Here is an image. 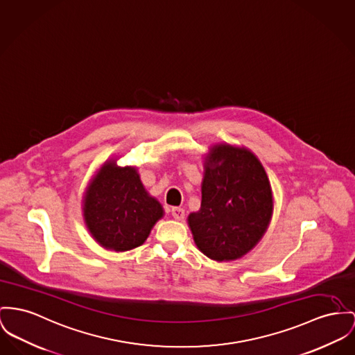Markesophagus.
Instances as JSON below:
<instances>
[{
	"instance_id": "34e87169",
	"label": "esophagus",
	"mask_w": 355,
	"mask_h": 355,
	"mask_svg": "<svg viewBox=\"0 0 355 355\" xmlns=\"http://www.w3.org/2000/svg\"><path fill=\"white\" fill-rule=\"evenodd\" d=\"M171 214H172V216L176 219V220H183L184 219V210L182 209V207H172V210H171Z\"/></svg>"
}]
</instances>
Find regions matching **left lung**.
I'll return each instance as SVG.
<instances>
[{"label":"left lung","mask_w":355,"mask_h":355,"mask_svg":"<svg viewBox=\"0 0 355 355\" xmlns=\"http://www.w3.org/2000/svg\"><path fill=\"white\" fill-rule=\"evenodd\" d=\"M200 210L189 215L198 249L214 261L249 253L265 234L273 213L268 175L246 148L216 144L205 157Z\"/></svg>","instance_id":"left-lung-1"}]
</instances>
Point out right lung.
<instances>
[{
	"instance_id": "add662e5",
	"label": "right lung",
	"mask_w": 355,
	"mask_h": 355,
	"mask_svg": "<svg viewBox=\"0 0 355 355\" xmlns=\"http://www.w3.org/2000/svg\"><path fill=\"white\" fill-rule=\"evenodd\" d=\"M164 210L144 189L135 166L109 160L99 168L83 196L85 223L107 250L126 252L142 245Z\"/></svg>"
}]
</instances>
